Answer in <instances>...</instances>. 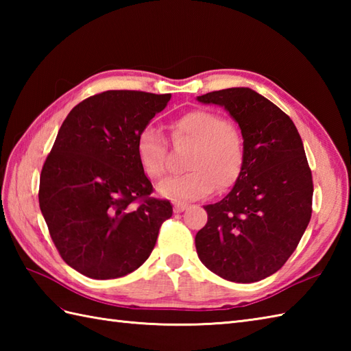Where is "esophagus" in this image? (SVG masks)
Segmentation results:
<instances>
[{
    "label": "esophagus",
    "instance_id": "34e87169",
    "mask_svg": "<svg viewBox=\"0 0 351 351\" xmlns=\"http://www.w3.org/2000/svg\"><path fill=\"white\" fill-rule=\"evenodd\" d=\"M189 208V205H185V204H173V211L175 213H182V211H185Z\"/></svg>",
    "mask_w": 351,
    "mask_h": 351
}]
</instances>
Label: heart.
Here are the masks:
<instances>
[{
	"label": "heart",
	"instance_id": "1",
	"mask_svg": "<svg viewBox=\"0 0 351 351\" xmlns=\"http://www.w3.org/2000/svg\"><path fill=\"white\" fill-rule=\"evenodd\" d=\"M175 143H190L193 151L185 161L190 171L167 178L156 185L161 196L175 202H190L226 190L237 182L244 166V141L240 131L219 113L193 110L170 125ZM141 169L152 180H160L169 169L167 145L155 128L143 130L137 138Z\"/></svg>",
	"mask_w": 351,
	"mask_h": 351
}]
</instances>
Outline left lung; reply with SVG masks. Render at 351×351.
Returning <instances> with one entry per match:
<instances>
[{"mask_svg": "<svg viewBox=\"0 0 351 351\" xmlns=\"http://www.w3.org/2000/svg\"><path fill=\"white\" fill-rule=\"evenodd\" d=\"M225 108L244 141V166L220 202L204 206L196 234L202 264L220 278L250 283L276 273L293 255L312 214V175L294 122L249 87L197 96Z\"/></svg>", "mask_w": 351, "mask_h": 351, "instance_id": "8db88e82", "label": "left lung"}]
</instances>
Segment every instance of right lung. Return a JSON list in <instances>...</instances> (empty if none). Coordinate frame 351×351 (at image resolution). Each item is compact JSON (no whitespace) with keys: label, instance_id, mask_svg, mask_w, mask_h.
Instances as JSON below:
<instances>
[{"label":"right lung","instance_id":"obj_1","mask_svg":"<svg viewBox=\"0 0 351 351\" xmlns=\"http://www.w3.org/2000/svg\"><path fill=\"white\" fill-rule=\"evenodd\" d=\"M170 96L107 90L73 107L58 130L39 205L60 256L87 278L137 270L173 214L169 200L149 197L152 184L137 156L140 132Z\"/></svg>","mask_w":351,"mask_h":351}]
</instances>
